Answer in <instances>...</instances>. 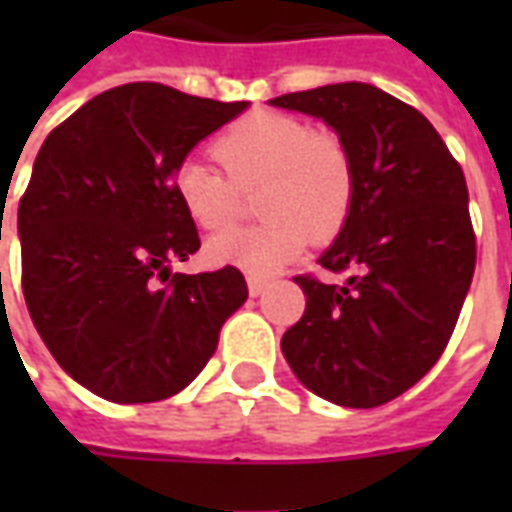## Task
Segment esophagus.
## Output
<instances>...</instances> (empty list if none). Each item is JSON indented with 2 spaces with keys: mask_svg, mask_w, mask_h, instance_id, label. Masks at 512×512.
<instances>
[{
  "mask_svg": "<svg viewBox=\"0 0 512 512\" xmlns=\"http://www.w3.org/2000/svg\"><path fill=\"white\" fill-rule=\"evenodd\" d=\"M246 285H249V293H252V296H260V293L266 290V279L249 277V279H246Z\"/></svg>",
  "mask_w": 512,
  "mask_h": 512,
  "instance_id": "34e87169",
  "label": "esophagus"
}]
</instances>
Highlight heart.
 Listing matches in <instances>:
<instances>
[{"label":"heart","mask_w":512,"mask_h":512,"mask_svg":"<svg viewBox=\"0 0 512 512\" xmlns=\"http://www.w3.org/2000/svg\"><path fill=\"white\" fill-rule=\"evenodd\" d=\"M213 153L222 169L186 158L175 169V194L202 230H227L238 222L244 197L257 189L263 222L213 238L208 255L249 274H271L290 263L307 241L326 244L354 211L356 161L343 136L312 128L301 117L255 112L235 120Z\"/></svg>","instance_id":"obj_1"}]
</instances>
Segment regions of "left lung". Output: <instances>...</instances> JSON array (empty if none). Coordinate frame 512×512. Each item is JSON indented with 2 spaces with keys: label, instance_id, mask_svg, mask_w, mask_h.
Segmentation results:
<instances>
[{
  "label": "left lung",
  "instance_id": "left-lung-1",
  "mask_svg": "<svg viewBox=\"0 0 512 512\" xmlns=\"http://www.w3.org/2000/svg\"><path fill=\"white\" fill-rule=\"evenodd\" d=\"M271 104L321 117L356 161L354 211L318 260L348 282L293 277L307 307L282 354L323 400L384 406L439 362L472 285L463 169L428 117L373 84H326Z\"/></svg>",
  "mask_w": 512,
  "mask_h": 512
}]
</instances>
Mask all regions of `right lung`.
Here are the masks:
<instances>
[{"label":"right lung","mask_w":512,"mask_h":512,"mask_svg":"<svg viewBox=\"0 0 512 512\" xmlns=\"http://www.w3.org/2000/svg\"><path fill=\"white\" fill-rule=\"evenodd\" d=\"M244 109L158 82L120 84L40 147L18 202L21 288L51 356L98 397L156 403L180 392L249 296L235 266L169 274L200 249L175 169Z\"/></svg>","instance_id":"right-lung-1"}]
</instances>
